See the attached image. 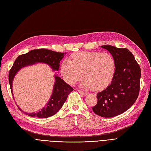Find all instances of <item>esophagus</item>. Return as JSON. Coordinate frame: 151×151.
<instances>
[{"label": "esophagus", "instance_id": "obj_1", "mask_svg": "<svg viewBox=\"0 0 151 151\" xmlns=\"http://www.w3.org/2000/svg\"><path fill=\"white\" fill-rule=\"evenodd\" d=\"M78 92H79L80 94H81L83 95H87V93H86V92H85V91H81L80 90H78Z\"/></svg>", "mask_w": 151, "mask_h": 151}]
</instances>
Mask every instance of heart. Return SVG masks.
Wrapping results in <instances>:
<instances>
[{
  "instance_id": "heart-1",
  "label": "heart",
  "mask_w": 151,
  "mask_h": 151,
  "mask_svg": "<svg viewBox=\"0 0 151 151\" xmlns=\"http://www.w3.org/2000/svg\"><path fill=\"white\" fill-rule=\"evenodd\" d=\"M115 69L113 57L108 53L79 52L63 61L60 66L65 81L74 85L81 78L85 88L100 90L108 86L113 79ZM82 74H81V73Z\"/></svg>"
}]
</instances>
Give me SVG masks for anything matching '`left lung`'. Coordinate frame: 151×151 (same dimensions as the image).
Masks as SVG:
<instances>
[{
    "mask_svg": "<svg viewBox=\"0 0 151 151\" xmlns=\"http://www.w3.org/2000/svg\"><path fill=\"white\" fill-rule=\"evenodd\" d=\"M112 55L115 70L110 85L97 94L98 101L92 109L103 117L120 115L131 107L140 90V68L132 53L126 48L101 46Z\"/></svg>",
    "mask_w": 151,
    "mask_h": 151,
    "instance_id": "left-lung-1",
    "label": "left lung"
}]
</instances>
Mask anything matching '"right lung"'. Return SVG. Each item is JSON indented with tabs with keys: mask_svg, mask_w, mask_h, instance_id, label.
<instances>
[{
	"mask_svg": "<svg viewBox=\"0 0 151 151\" xmlns=\"http://www.w3.org/2000/svg\"><path fill=\"white\" fill-rule=\"evenodd\" d=\"M66 52H58L46 49L33 50L26 54L17 57L9 73V81L12 94V81L17 73L24 66L35 65L37 63H44L51 66L53 70H59L60 63L64 57ZM55 76V83L50 101L46 106L42 108L40 111L36 113L27 114L26 115L37 118H47L56 114L66 101L67 97L73 88L67 84L60 77ZM21 111H23L17 106Z\"/></svg>",
	"mask_w": 151,
	"mask_h": 151,
	"instance_id": "add662e5",
	"label": "right lung"
}]
</instances>
